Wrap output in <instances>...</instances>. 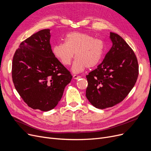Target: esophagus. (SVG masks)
Listing matches in <instances>:
<instances>
[{"mask_svg":"<svg viewBox=\"0 0 151 151\" xmlns=\"http://www.w3.org/2000/svg\"><path fill=\"white\" fill-rule=\"evenodd\" d=\"M73 78H74V79L77 80V79H78V78H81V76H77V75H74V76H73Z\"/></svg>","mask_w":151,"mask_h":151,"instance_id":"34e87169","label":"esophagus"}]
</instances>
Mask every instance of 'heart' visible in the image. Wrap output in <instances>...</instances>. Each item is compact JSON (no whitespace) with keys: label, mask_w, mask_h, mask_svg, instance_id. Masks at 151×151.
<instances>
[{"label":"heart","mask_w":151,"mask_h":151,"mask_svg":"<svg viewBox=\"0 0 151 151\" xmlns=\"http://www.w3.org/2000/svg\"><path fill=\"white\" fill-rule=\"evenodd\" d=\"M105 51L103 40L83 32H74L66 35V42L53 45L54 56L64 66L70 64L76 53V59L72 66L74 73H78L87 68H91L101 61Z\"/></svg>","instance_id":"obj_1"}]
</instances>
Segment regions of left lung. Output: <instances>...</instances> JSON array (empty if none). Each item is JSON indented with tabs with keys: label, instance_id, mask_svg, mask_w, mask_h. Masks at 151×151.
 <instances>
[{
	"label": "left lung",
	"instance_id": "8db88e82",
	"mask_svg": "<svg viewBox=\"0 0 151 151\" xmlns=\"http://www.w3.org/2000/svg\"><path fill=\"white\" fill-rule=\"evenodd\" d=\"M112 46L103 62L86 76V97L96 108L103 109L122 101L138 77V63L133 50L119 35L110 32Z\"/></svg>",
	"mask_w": 151,
	"mask_h": 151
}]
</instances>
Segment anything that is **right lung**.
<instances>
[{"label": "right lung", "instance_id": "1", "mask_svg": "<svg viewBox=\"0 0 151 151\" xmlns=\"http://www.w3.org/2000/svg\"><path fill=\"white\" fill-rule=\"evenodd\" d=\"M50 30L39 31L21 43L12 62V79L24 101L34 109L48 111L60 101L73 76L54 56Z\"/></svg>", "mask_w": 151, "mask_h": 151}]
</instances>
